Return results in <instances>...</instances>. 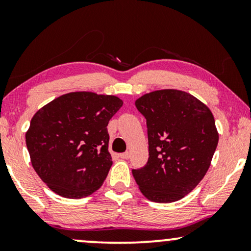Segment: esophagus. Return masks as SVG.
<instances>
[{
  "instance_id": "obj_1",
  "label": "esophagus",
  "mask_w": 251,
  "mask_h": 251,
  "mask_svg": "<svg viewBox=\"0 0 251 251\" xmlns=\"http://www.w3.org/2000/svg\"><path fill=\"white\" fill-rule=\"evenodd\" d=\"M119 156L121 157V159H125V160H126V159H129V157H130V153H129V152L121 153V154H119Z\"/></svg>"
}]
</instances>
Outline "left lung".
<instances>
[{
  "label": "left lung",
  "instance_id": "obj_1",
  "mask_svg": "<svg viewBox=\"0 0 251 251\" xmlns=\"http://www.w3.org/2000/svg\"><path fill=\"white\" fill-rule=\"evenodd\" d=\"M135 104L149 137V161L132 170L136 183L153 202L180 200L210 167L218 144L214 115L199 99L175 89L150 92Z\"/></svg>",
  "mask_w": 251,
  "mask_h": 251
}]
</instances>
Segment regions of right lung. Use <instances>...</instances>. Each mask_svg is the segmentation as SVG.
<instances>
[{
	"instance_id": "right-lung-1",
	"label": "right lung",
	"mask_w": 251,
	"mask_h": 251,
	"mask_svg": "<svg viewBox=\"0 0 251 251\" xmlns=\"http://www.w3.org/2000/svg\"><path fill=\"white\" fill-rule=\"evenodd\" d=\"M122 105L116 96L78 91L53 99L34 114L27 150L51 191L81 199L101 186L113 163L107 125Z\"/></svg>"
}]
</instances>
